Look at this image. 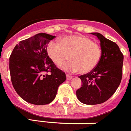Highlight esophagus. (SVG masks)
Segmentation results:
<instances>
[{"label": "esophagus", "instance_id": "obj_1", "mask_svg": "<svg viewBox=\"0 0 131 131\" xmlns=\"http://www.w3.org/2000/svg\"><path fill=\"white\" fill-rule=\"evenodd\" d=\"M66 78H67V80H71L72 78V76H71V75H69V74H66Z\"/></svg>", "mask_w": 131, "mask_h": 131}]
</instances>
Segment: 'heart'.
I'll return each mask as SVG.
<instances>
[{"label":"heart","mask_w":131,"mask_h":131,"mask_svg":"<svg viewBox=\"0 0 131 131\" xmlns=\"http://www.w3.org/2000/svg\"><path fill=\"white\" fill-rule=\"evenodd\" d=\"M47 53L53 62L61 66L70 58L66 65V70L85 74L93 71L99 64L101 57L99 45L90 38L82 35H71L62 38L59 42L51 41L47 46Z\"/></svg>","instance_id":"b5f03b06"}]
</instances>
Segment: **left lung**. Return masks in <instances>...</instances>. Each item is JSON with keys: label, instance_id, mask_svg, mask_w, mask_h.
I'll return each mask as SVG.
<instances>
[{"label": "left lung", "instance_id": "left-lung-1", "mask_svg": "<svg viewBox=\"0 0 131 131\" xmlns=\"http://www.w3.org/2000/svg\"><path fill=\"white\" fill-rule=\"evenodd\" d=\"M91 34L100 40L101 57L93 70L79 76L82 85L76 91V96L82 103L96 105L110 99L120 85L124 56L116 42L100 33Z\"/></svg>", "mask_w": 131, "mask_h": 131}]
</instances>
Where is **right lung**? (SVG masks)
Returning <instances> with one entry per match:
<instances>
[{
  "label": "right lung",
  "mask_w": 131,
  "mask_h": 131,
  "mask_svg": "<svg viewBox=\"0 0 131 131\" xmlns=\"http://www.w3.org/2000/svg\"><path fill=\"white\" fill-rule=\"evenodd\" d=\"M54 38L39 33L19 42L11 53L9 70L13 86L28 103H50L56 97L59 86L66 80L65 72L57 68L48 55V44Z\"/></svg>",
  "instance_id": "1"
}]
</instances>
